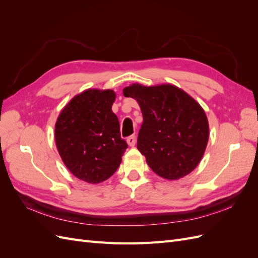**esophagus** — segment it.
I'll use <instances>...</instances> for the list:
<instances>
[{"label": "esophagus", "mask_w": 258, "mask_h": 258, "mask_svg": "<svg viewBox=\"0 0 258 258\" xmlns=\"http://www.w3.org/2000/svg\"><path fill=\"white\" fill-rule=\"evenodd\" d=\"M127 143L129 146H135L136 145V136H130L127 139Z\"/></svg>", "instance_id": "obj_1"}]
</instances>
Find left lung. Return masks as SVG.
<instances>
[{"instance_id":"8db88e82","label":"left lung","mask_w":258,"mask_h":258,"mask_svg":"<svg viewBox=\"0 0 258 258\" xmlns=\"http://www.w3.org/2000/svg\"><path fill=\"white\" fill-rule=\"evenodd\" d=\"M123 96L138 101L143 123L138 150L156 174L178 179L198 166L209 140L204 108L185 91L165 84L146 87L132 84Z\"/></svg>"}]
</instances>
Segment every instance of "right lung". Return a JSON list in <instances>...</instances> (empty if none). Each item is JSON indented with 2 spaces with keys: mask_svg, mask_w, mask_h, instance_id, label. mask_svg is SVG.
<instances>
[{
  "mask_svg": "<svg viewBox=\"0 0 258 258\" xmlns=\"http://www.w3.org/2000/svg\"><path fill=\"white\" fill-rule=\"evenodd\" d=\"M115 98L110 89L86 90L63 107L54 126L62 161L73 175L87 183L111 177L128 147L112 111Z\"/></svg>",
  "mask_w": 258,
  "mask_h": 258,
  "instance_id": "right-lung-1",
  "label": "right lung"
}]
</instances>
